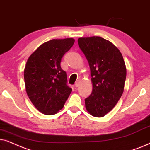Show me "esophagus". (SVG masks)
I'll return each mask as SVG.
<instances>
[{"label": "esophagus", "mask_w": 150, "mask_h": 150, "mask_svg": "<svg viewBox=\"0 0 150 150\" xmlns=\"http://www.w3.org/2000/svg\"><path fill=\"white\" fill-rule=\"evenodd\" d=\"M79 83H80V80H77L76 82H75V87H78L79 85Z\"/></svg>", "instance_id": "obj_1"}]
</instances>
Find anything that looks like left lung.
Wrapping results in <instances>:
<instances>
[{
    "mask_svg": "<svg viewBox=\"0 0 150 150\" xmlns=\"http://www.w3.org/2000/svg\"><path fill=\"white\" fill-rule=\"evenodd\" d=\"M78 45L91 69L93 91L85 99L92 116L103 117L118 102L124 90L126 67L118 48L101 37L78 38Z\"/></svg>",
    "mask_w": 150,
    "mask_h": 150,
    "instance_id": "left-lung-1",
    "label": "left lung"
}]
</instances>
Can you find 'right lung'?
<instances>
[{
	"label": "right lung",
	"instance_id": "add662e5",
	"mask_svg": "<svg viewBox=\"0 0 150 150\" xmlns=\"http://www.w3.org/2000/svg\"><path fill=\"white\" fill-rule=\"evenodd\" d=\"M74 42L73 38L51 40L40 46L27 59L24 71L26 92L33 105L45 115L60 110L71 93L60 63Z\"/></svg>",
	"mask_w": 150,
	"mask_h": 150
}]
</instances>
